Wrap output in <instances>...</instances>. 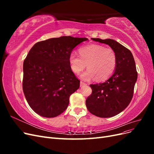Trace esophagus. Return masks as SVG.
Here are the masks:
<instances>
[{
    "instance_id": "34e87169",
    "label": "esophagus",
    "mask_w": 154,
    "mask_h": 154,
    "mask_svg": "<svg viewBox=\"0 0 154 154\" xmlns=\"http://www.w3.org/2000/svg\"><path fill=\"white\" fill-rule=\"evenodd\" d=\"M86 85H87V83H86L83 82H82V81H81V82H80V87H83V86Z\"/></svg>"
}]
</instances>
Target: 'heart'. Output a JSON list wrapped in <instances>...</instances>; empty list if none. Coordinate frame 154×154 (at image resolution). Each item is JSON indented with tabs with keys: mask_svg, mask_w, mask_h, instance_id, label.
<instances>
[{
	"mask_svg": "<svg viewBox=\"0 0 154 154\" xmlns=\"http://www.w3.org/2000/svg\"><path fill=\"white\" fill-rule=\"evenodd\" d=\"M79 56L70 54L69 62L71 71L78 74L87 67L81 78L88 80L96 77L97 80H105L115 71L117 66V54L115 51L98 44H90L79 49Z\"/></svg>",
	"mask_w": 154,
	"mask_h": 154,
	"instance_id": "1",
	"label": "heart"
}]
</instances>
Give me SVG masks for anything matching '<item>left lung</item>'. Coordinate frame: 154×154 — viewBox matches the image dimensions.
<instances>
[{"label":"left lung","mask_w":154,"mask_h":154,"mask_svg":"<svg viewBox=\"0 0 154 154\" xmlns=\"http://www.w3.org/2000/svg\"><path fill=\"white\" fill-rule=\"evenodd\" d=\"M109 45L117 54L114 74L105 82L91 84L92 92L86 100L90 112L100 118H110L125 110L131 101L137 79L136 63L129 49L114 40L92 38Z\"/></svg>","instance_id":"1"}]
</instances>
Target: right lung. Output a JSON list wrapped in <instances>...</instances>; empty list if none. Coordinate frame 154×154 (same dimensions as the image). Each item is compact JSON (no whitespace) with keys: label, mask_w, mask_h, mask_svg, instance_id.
<instances>
[{"label":"right lung","mask_w":154,"mask_h":154,"mask_svg":"<svg viewBox=\"0 0 154 154\" xmlns=\"http://www.w3.org/2000/svg\"><path fill=\"white\" fill-rule=\"evenodd\" d=\"M87 38L63 36L36 43L23 64L22 88L36 114L54 118L66 110L69 97L80 87L69 58L73 49Z\"/></svg>","instance_id":"right-lung-1"}]
</instances>
